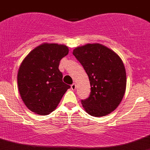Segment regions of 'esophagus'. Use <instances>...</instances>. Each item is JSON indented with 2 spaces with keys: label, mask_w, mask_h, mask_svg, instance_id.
Masks as SVG:
<instances>
[{
  "label": "esophagus",
  "mask_w": 150,
  "mask_h": 150,
  "mask_svg": "<svg viewBox=\"0 0 150 150\" xmlns=\"http://www.w3.org/2000/svg\"><path fill=\"white\" fill-rule=\"evenodd\" d=\"M71 88H72V90H75V88H76V84H75V83H73L71 85Z\"/></svg>",
  "instance_id": "34e87169"
}]
</instances>
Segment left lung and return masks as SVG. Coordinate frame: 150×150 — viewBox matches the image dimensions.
<instances>
[{"instance_id":"left-lung-1","label":"left lung","mask_w":150,"mask_h":150,"mask_svg":"<svg viewBox=\"0 0 150 150\" xmlns=\"http://www.w3.org/2000/svg\"><path fill=\"white\" fill-rule=\"evenodd\" d=\"M88 75L89 97L81 100L88 114L103 117L115 110L124 97L126 72L120 56L100 44H87L72 52Z\"/></svg>"}]
</instances>
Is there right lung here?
<instances>
[{"label":"right lung","instance_id":"1","mask_svg":"<svg viewBox=\"0 0 150 150\" xmlns=\"http://www.w3.org/2000/svg\"><path fill=\"white\" fill-rule=\"evenodd\" d=\"M69 53L67 46L45 44L25 58L17 75L19 92L26 107L40 115L51 113L70 86L62 81L61 59Z\"/></svg>","mask_w":150,"mask_h":150}]
</instances>
